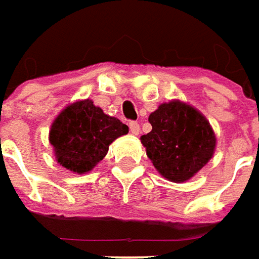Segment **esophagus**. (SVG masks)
Returning a JSON list of instances; mask_svg holds the SVG:
<instances>
[{
  "mask_svg": "<svg viewBox=\"0 0 259 259\" xmlns=\"http://www.w3.org/2000/svg\"><path fill=\"white\" fill-rule=\"evenodd\" d=\"M130 131H131V134H134V135H138L140 131H141L140 124H138L137 121H131V122H130Z\"/></svg>",
  "mask_w": 259,
  "mask_h": 259,
  "instance_id": "34e87169",
  "label": "esophagus"
}]
</instances>
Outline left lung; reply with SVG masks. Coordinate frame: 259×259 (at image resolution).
I'll list each match as a JSON object with an SVG mask.
<instances>
[{"instance_id": "8db88e82", "label": "left lung", "mask_w": 259, "mask_h": 259, "mask_svg": "<svg viewBox=\"0 0 259 259\" xmlns=\"http://www.w3.org/2000/svg\"><path fill=\"white\" fill-rule=\"evenodd\" d=\"M141 142L157 171L172 182L188 181L212 158L217 138L206 118L181 101L161 104L148 118Z\"/></svg>"}]
</instances>
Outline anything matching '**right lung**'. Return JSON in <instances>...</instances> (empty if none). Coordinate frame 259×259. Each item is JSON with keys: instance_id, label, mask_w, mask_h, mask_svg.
Here are the masks:
<instances>
[{"instance_id": "1", "label": "right lung", "mask_w": 259, "mask_h": 259, "mask_svg": "<svg viewBox=\"0 0 259 259\" xmlns=\"http://www.w3.org/2000/svg\"><path fill=\"white\" fill-rule=\"evenodd\" d=\"M125 134V124L104 114L91 100H84L68 105L54 119L50 142L60 165L84 174L107 155L111 142Z\"/></svg>"}]
</instances>
